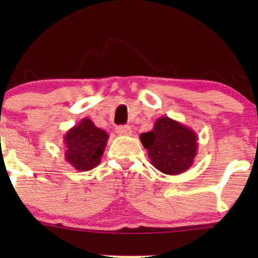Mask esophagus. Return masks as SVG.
<instances>
[{
    "label": "esophagus",
    "mask_w": 258,
    "mask_h": 258,
    "mask_svg": "<svg viewBox=\"0 0 258 258\" xmlns=\"http://www.w3.org/2000/svg\"><path fill=\"white\" fill-rule=\"evenodd\" d=\"M116 132L119 136H131L132 128L130 126H118L116 128Z\"/></svg>",
    "instance_id": "esophagus-1"
}]
</instances>
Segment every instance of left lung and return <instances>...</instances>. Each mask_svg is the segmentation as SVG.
Masks as SVG:
<instances>
[{"instance_id": "8db88e82", "label": "left lung", "mask_w": 258, "mask_h": 258, "mask_svg": "<svg viewBox=\"0 0 258 258\" xmlns=\"http://www.w3.org/2000/svg\"><path fill=\"white\" fill-rule=\"evenodd\" d=\"M151 163L166 175H179L194 165L199 136L189 127L167 116L155 122L152 131L140 136Z\"/></svg>"}]
</instances>
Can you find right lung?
<instances>
[{
	"label": "right lung",
	"instance_id": "add662e5",
	"mask_svg": "<svg viewBox=\"0 0 258 258\" xmlns=\"http://www.w3.org/2000/svg\"><path fill=\"white\" fill-rule=\"evenodd\" d=\"M107 140V132L96 127L90 118L81 119L64 135V160L77 171L92 170L100 165Z\"/></svg>",
	"mask_w": 258,
	"mask_h": 258
}]
</instances>
